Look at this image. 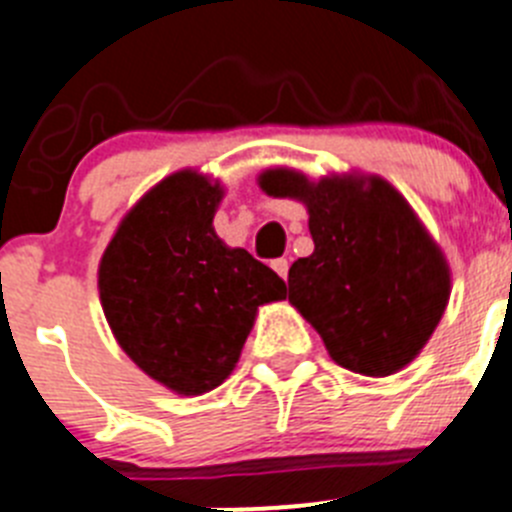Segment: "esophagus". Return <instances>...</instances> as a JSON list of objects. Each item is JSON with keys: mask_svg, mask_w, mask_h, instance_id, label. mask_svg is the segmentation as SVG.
I'll return each instance as SVG.
<instances>
[{"mask_svg": "<svg viewBox=\"0 0 512 512\" xmlns=\"http://www.w3.org/2000/svg\"><path fill=\"white\" fill-rule=\"evenodd\" d=\"M271 266H274V271H276V274L281 276V279L287 281V276H289V261H287V259H276V261H271Z\"/></svg>", "mask_w": 512, "mask_h": 512, "instance_id": "esophagus-1", "label": "esophagus"}]
</instances>
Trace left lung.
Wrapping results in <instances>:
<instances>
[{
  "label": "left lung",
  "mask_w": 512,
  "mask_h": 512,
  "mask_svg": "<svg viewBox=\"0 0 512 512\" xmlns=\"http://www.w3.org/2000/svg\"><path fill=\"white\" fill-rule=\"evenodd\" d=\"M271 198L307 205L314 251L289 269V302L327 353L360 375L409 365L449 302V264L401 192L375 175H259Z\"/></svg>",
  "instance_id": "left-lung-1"
}]
</instances>
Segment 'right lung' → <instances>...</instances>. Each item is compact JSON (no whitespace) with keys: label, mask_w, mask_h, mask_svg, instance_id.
<instances>
[{"label":"right lung","mask_w":512,"mask_h":512,"mask_svg":"<svg viewBox=\"0 0 512 512\" xmlns=\"http://www.w3.org/2000/svg\"><path fill=\"white\" fill-rule=\"evenodd\" d=\"M220 182L195 170L164 177L116 228L98 264L111 332L149 378L200 396L231 375L261 304L287 284L213 228Z\"/></svg>","instance_id":"1"}]
</instances>
